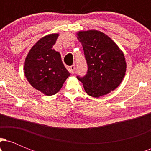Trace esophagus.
I'll return each mask as SVG.
<instances>
[{
    "label": "esophagus",
    "mask_w": 151,
    "mask_h": 151,
    "mask_svg": "<svg viewBox=\"0 0 151 151\" xmlns=\"http://www.w3.org/2000/svg\"><path fill=\"white\" fill-rule=\"evenodd\" d=\"M75 69H76L75 65H73L71 66L70 68V71H71V73L74 74V71H75Z\"/></svg>",
    "instance_id": "obj_1"
}]
</instances>
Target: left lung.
Returning <instances> with one entry per match:
<instances>
[{
	"label": "left lung",
	"mask_w": 151,
	"mask_h": 151,
	"mask_svg": "<svg viewBox=\"0 0 151 151\" xmlns=\"http://www.w3.org/2000/svg\"><path fill=\"white\" fill-rule=\"evenodd\" d=\"M88 65L85 77H79L86 93L99 98L120 85L126 72L124 52L107 35L96 30L79 31Z\"/></svg>",
	"instance_id": "left-lung-1"
}]
</instances>
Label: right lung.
Listing matches in <instances>:
<instances>
[{
	"label": "right lung",
	"mask_w": 151,
	"mask_h": 151,
	"mask_svg": "<svg viewBox=\"0 0 151 151\" xmlns=\"http://www.w3.org/2000/svg\"><path fill=\"white\" fill-rule=\"evenodd\" d=\"M58 36V33H52L40 39L25 60L24 73L27 80L47 96L58 93L70 74L64 66L60 53L52 49Z\"/></svg>",
	"instance_id": "obj_1"
}]
</instances>
